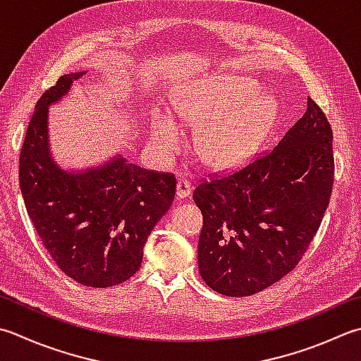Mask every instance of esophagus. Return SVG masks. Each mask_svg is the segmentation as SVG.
<instances>
[{"label": "esophagus", "instance_id": "1", "mask_svg": "<svg viewBox=\"0 0 361 361\" xmlns=\"http://www.w3.org/2000/svg\"><path fill=\"white\" fill-rule=\"evenodd\" d=\"M189 195H190V185L185 180H180L176 183V190H175L176 200H185Z\"/></svg>", "mask_w": 361, "mask_h": 361}]
</instances>
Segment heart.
<instances>
[{
	"label": "heart",
	"mask_w": 361,
	"mask_h": 361,
	"mask_svg": "<svg viewBox=\"0 0 361 361\" xmlns=\"http://www.w3.org/2000/svg\"><path fill=\"white\" fill-rule=\"evenodd\" d=\"M257 81L239 75L200 78L181 90L175 108L185 122L200 126L195 136L197 158L213 171H228L252 158L279 116L272 95L259 94ZM152 144L161 157L180 148L181 126L169 111L150 118Z\"/></svg>",
	"instance_id": "1"
}]
</instances>
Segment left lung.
<instances>
[{
	"label": "left lung",
	"instance_id": "1",
	"mask_svg": "<svg viewBox=\"0 0 361 361\" xmlns=\"http://www.w3.org/2000/svg\"><path fill=\"white\" fill-rule=\"evenodd\" d=\"M334 133L312 98L279 145L197 186L199 271L213 291L245 298L291 272L313 241L334 186Z\"/></svg>",
	"mask_w": 361,
	"mask_h": 361
}]
</instances>
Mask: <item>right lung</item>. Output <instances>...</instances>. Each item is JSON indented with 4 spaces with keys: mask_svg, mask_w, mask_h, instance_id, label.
<instances>
[{
    "mask_svg": "<svg viewBox=\"0 0 361 361\" xmlns=\"http://www.w3.org/2000/svg\"><path fill=\"white\" fill-rule=\"evenodd\" d=\"M86 73L62 75L35 104L20 153V189L27 216L63 274L109 288L139 271L144 245L172 207L175 176L133 164L122 154L98 166L63 169L51 153L49 106Z\"/></svg>",
    "mask_w": 361,
    "mask_h": 361,
    "instance_id": "right-lung-1",
    "label": "right lung"
}]
</instances>
